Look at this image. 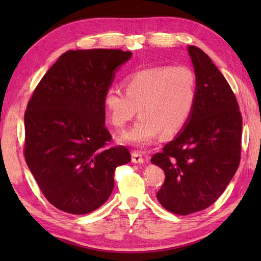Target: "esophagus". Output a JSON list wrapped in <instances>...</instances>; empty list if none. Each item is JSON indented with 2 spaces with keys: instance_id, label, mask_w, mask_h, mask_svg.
<instances>
[{
  "instance_id": "esophagus-1",
  "label": "esophagus",
  "mask_w": 261,
  "mask_h": 261,
  "mask_svg": "<svg viewBox=\"0 0 261 261\" xmlns=\"http://www.w3.org/2000/svg\"><path fill=\"white\" fill-rule=\"evenodd\" d=\"M132 163H135V164H142L143 163V157L139 151L132 152Z\"/></svg>"
}]
</instances>
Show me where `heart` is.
Returning a JSON list of instances; mask_svg holds the SVG:
<instances>
[{"mask_svg": "<svg viewBox=\"0 0 261 261\" xmlns=\"http://www.w3.org/2000/svg\"><path fill=\"white\" fill-rule=\"evenodd\" d=\"M124 91L109 87L103 108L110 123L123 129L137 113L139 120L121 137V141L145 147L160 134L174 136L185 126L195 109L197 76L186 65H164L143 68L124 80Z\"/></svg>", "mask_w": 261, "mask_h": 261, "instance_id": "1", "label": "heart"}]
</instances>
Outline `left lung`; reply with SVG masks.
<instances>
[{"instance_id":"1","label":"left lung","mask_w":261,"mask_h":261,"mask_svg":"<svg viewBox=\"0 0 261 261\" xmlns=\"http://www.w3.org/2000/svg\"><path fill=\"white\" fill-rule=\"evenodd\" d=\"M188 54L198 83L195 109L185 129L151 158L165 171L158 202L178 215L212 205L241 159L242 116L233 91L203 50L190 46Z\"/></svg>"}]
</instances>
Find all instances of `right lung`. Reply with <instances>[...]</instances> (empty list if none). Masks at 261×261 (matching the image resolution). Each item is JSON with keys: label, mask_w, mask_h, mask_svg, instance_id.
I'll return each instance as SVG.
<instances>
[{"label": "right lung", "mask_w": 261, "mask_h": 261, "mask_svg": "<svg viewBox=\"0 0 261 261\" xmlns=\"http://www.w3.org/2000/svg\"><path fill=\"white\" fill-rule=\"evenodd\" d=\"M132 54L121 49L68 50L41 81L24 113V158L48 202L86 214L107 202L114 171L131 160L124 146L109 148L103 95Z\"/></svg>", "instance_id": "obj_1"}]
</instances>
